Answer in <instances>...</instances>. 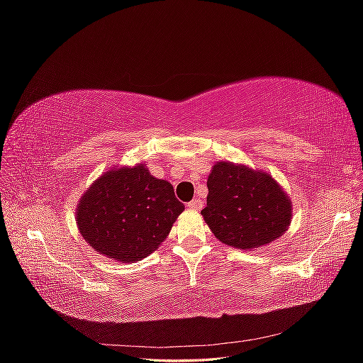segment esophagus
Here are the masks:
<instances>
[{
	"label": "esophagus",
	"instance_id": "1",
	"mask_svg": "<svg viewBox=\"0 0 363 363\" xmlns=\"http://www.w3.org/2000/svg\"><path fill=\"white\" fill-rule=\"evenodd\" d=\"M186 206H188V208H192V211H199V208L203 207V201L199 200V199H195V200L189 201Z\"/></svg>",
	"mask_w": 363,
	"mask_h": 363
}]
</instances>
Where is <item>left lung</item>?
I'll list each match as a JSON object with an SVG mask.
<instances>
[{"label":"left lung","instance_id":"8db88e82","mask_svg":"<svg viewBox=\"0 0 363 363\" xmlns=\"http://www.w3.org/2000/svg\"><path fill=\"white\" fill-rule=\"evenodd\" d=\"M204 221L223 244L252 250L286 232L292 219L288 194L268 172L216 162L207 179Z\"/></svg>","mask_w":363,"mask_h":363}]
</instances>
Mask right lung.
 <instances>
[{"label":"right lung","mask_w":363,"mask_h":363,"mask_svg":"<svg viewBox=\"0 0 363 363\" xmlns=\"http://www.w3.org/2000/svg\"><path fill=\"white\" fill-rule=\"evenodd\" d=\"M184 204L171 183L144 163L104 172L77 206V227L96 252L123 263L150 256L171 232Z\"/></svg>","instance_id":"right-lung-1"}]
</instances>
